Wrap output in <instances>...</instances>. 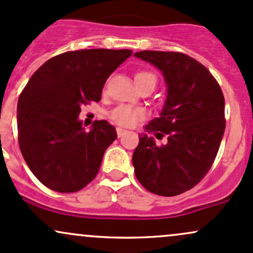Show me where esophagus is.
<instances>
[{
	"mask_svg": "<svg viewBox=\"0 0 253 253\" xmlns=\"http://www.w3.org/2000/svg\"><path fill=\"white\" fill-rule=\"evenodd\" d=\"M116 132H118V137L120 138V137H122V135L125 134V133H126V129L121 128V127H118V128H116Z\"/></svg>",
	"mask_w": 253,
	"mask_h": 253,
	"instance_id": "34e87169",
	"label": "esophagus"
}]
</instances>
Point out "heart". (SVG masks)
Instances as JSON below:
<instances>
[{
    "label": "heart",
    "mask_w": 253,
    "mask_h": 253,
    "mask_svg": "<svg viewBox=\"0 0 253 253\" xmlns=\"http://www.w3.org/2000/svg\"><path fill=\"white\" fill-rule=\"evenodd\" d=\"M134 80L138 87H141V86H145V85L155 87L157 84L156 74L151 71L137 72L134 76ZM109 116L113 121H115L116 124L121 125V126L133 127L137 122L144 120V119L146 118V112L143 109V108L120 104L116 108H114L112 112H110Z\"/></svg>",
    "instance_id": "b5f03b06"
}]
</instances>
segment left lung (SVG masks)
Returning <instances> with one entry per match:
<instances>
[{"label": "left lung", "mask_w": 253, "mask_h": 253, "mask_svg": "<svg viewBox=\"0 0 253 253\" xmlns=\"http://www.w3.org/2000/svg\"><path fill=\"white\" fill-rule=\"evenodd\" d=\"M135 57L161 69L168 86L165 108L145 126L167 143L143 134L133 152L138 181L149 192L174 197L191 190L211 168L226 128L224 97L205 66L177 51L144 50Z\"/></svg>", "instance_id": "1"}]
</instances>
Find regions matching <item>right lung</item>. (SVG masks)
<instances>
[{
  "label": "right lung",
  "mask_w": 253,
  "mask_h": 253,
  "mask_svg": "<svg viewBox=\"0 0 253 253\" xmlns=\"http://www.w3.org/2000/svg\"><path fill=\"white\" fill-rule=\"evenodd\" d=\"M132 50L82 49L44 62L18 101V140L25 162L44 186L61 193L83 190L98 174L105 150L118 138L115 127L95 121L85 131L83 105L101 101L110 74Z\"/></svg>",
  "instance_id": "add662e5"
}]
</instances>
